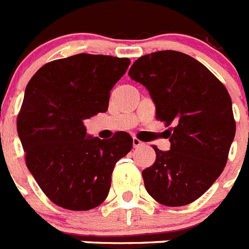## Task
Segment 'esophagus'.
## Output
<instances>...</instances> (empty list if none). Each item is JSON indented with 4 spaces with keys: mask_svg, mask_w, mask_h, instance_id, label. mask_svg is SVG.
<instances>
[{
    "mask_svg": "<svg viewBox=\"0 0 249 249\" xmlns=\"http://www.w3.org/2000/svg\"><path fill=\"white\" fill-rule=\"evenodd\" d=\"M132 145H134V148H139V146H142L144 142L139 140L137 137H134V139H132Z\"/></svg>",
    "mask_w": 249,
    "mask_h": 249,
    "instance_id": "obj_1",
    "label": "esophagus"
}]
</instances>
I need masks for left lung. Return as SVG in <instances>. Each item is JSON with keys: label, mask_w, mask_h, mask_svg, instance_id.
Wrapping results in <instances>:
<instances>
[{"label": "left lung", "mask_w": 249, "mask_h": 249, "mask_svg": "<svg viewBox=\"0 0 249 249\" xmlns=\"http://www.w3.org/2000/svg\"><path fill=\"white\" fill-rule=\"evenodd\" d=\"M128 75L146 87L171 142L167 152L153 146L157 159L142 171L145 189L163 206L192 203L228 162L235 136L231 97L202 63L172 50L139 57Z\"/></svg>", "instance_id": "left-lung-1"}]
</instances>
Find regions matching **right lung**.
Masks as SVG:
<instances>
[{
    "label": "right lung",
    "mask_w": 249,
    "mask_h": 249,
    "mask_svg": "<svg viewBox=\"0 0 249 249\" xmlns=\"http://www.w3.org/2000/svg\"><path fill=\"white\" fill-rule=\"evenodd\" d=\"M127 57L78 53L50 61L27 85L18 135L25 163L47 198L71 211H89L108 196L115 163L132 149V137L89 136L85 121L108 110L113 86Z\"/></svg>",
    "instance_id": "add662e5"
}]
</instances>
